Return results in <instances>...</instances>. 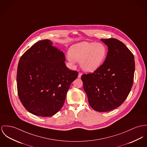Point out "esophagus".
Instances as JSON below:
<instances>
[{
  "label": "esophagus",
  "mask_w": 147,
  "mask_h": 147,
  "mask_svg": "<svg viewBox=\"0 0 147 147\" xmlns=\"http://www.w3.org/2000/svg\"><path fill=\"white\" fill-rule=\"evenodd\" d=\"M82 73H79V74H78V78H81V76H82Z\"/></svg>",
  "instance_id": "obj_1"
}]
</instances>
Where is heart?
<instances>
[{
  "instance_id": "1",
  "label": "heart",
  "mask_w": 147,
  "mask_h": 147,
  "mask_svg": "<svg viewBox=\"0 0 147 147\" xmlns=\"http://www.w3.org/2000/svg\"><path fill=\"white\" fill-rule=\"evenodd\" d=\"M107 55V49L104 44L83 41L70 47L68 59L72 62H80L84 70L93 72L103 64Z\"/></svg>"
}]
</instances>
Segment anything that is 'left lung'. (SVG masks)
<instances>
[{"mask_svg": "<svg viewBox=\"0 0 147 147\" xmlns=\"http://www.w3.org/2000/svg\"><path fill=\"white\" fill-rule=\"evenodd\" d=\"M108 47L106 60L93 73L81 77L90 107L107 112L121 105L131 89L134 57L124 43L116 38L101 39Z\"/></svg>", "mask_w": 147, "mask_h": 147, "instance_id": "1", "label": "left lung"}]
</instances>
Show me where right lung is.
<instances>
[{"mask_svg": "<svg viewBox=\"0 0 147 147\" xmlns=\"http://www.w3.org/2000/svg\"><path fill=\"white\" fill-rule=\"evenodd\" d=\"M63 51L49 40L40 41L21 57L17 85L24 108L36 116L49 117L63 107L70 86L78 77L68 69Z\"/></svg>", "mask_w": 147, "mask_h": 147, "instance_id": "right-lung-1", "label": "right lung"}]
</instances>
